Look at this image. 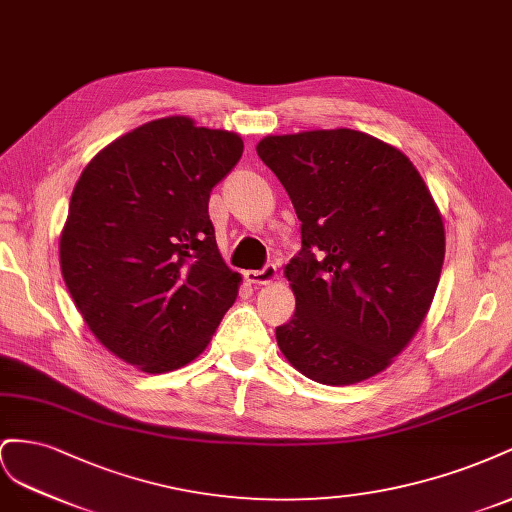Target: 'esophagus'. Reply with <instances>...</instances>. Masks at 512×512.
Segmentation results:
<instances>
[{
    "mask_svg": "<svg viewBox=\"0 0 512 512\" xmlns=\"http://www.w3.org/2000/svg\"><path fill=\"white\" fill-rule=\"evenodd\" d=\"M244 279L248 283H253V285H266V283L276 279V266L274 264H266L261 270H246L244 272Z\"/></svg>",
    "mask_w": 512,
    "mask_h": 512,
    "instance_id": "34e87169",
    "label": "esophagus"
}]
</instances>
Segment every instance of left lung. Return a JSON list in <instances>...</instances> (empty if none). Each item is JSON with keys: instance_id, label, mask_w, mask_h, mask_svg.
Wrapping results in <instances>:
<instances>
[{"instance_id": "left-lung-1", "label": "left lung", "mask_w": 512, "mask_h": 512, "mask_svg": "<svg viewBox=\"0 0 512 512\" xmlns=\"http://www.w3.org/2000/svg\"><path fill=\"white\" fill-rule=\"evenodd\" d=\"M257 154L300 221L285 276L296 311L276 328L313 382L347 386L384 371L425 319L444 264V223L403 152L358 130L266 137Z\"/></svg>"}]
</instances>
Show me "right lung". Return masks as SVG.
Wrapping results in <instances>:
<instances>
[{
  "label": "right lung",
  "instance_id": "add662e5",
  "mask_svg": "<svg viewBox=\"0 0 512 512\" xmlns=\"http://www.w3.org/2000/svg\"><path fill=\"white\" fill-rule=\"evenodd\" d=\"M242 150L238 135L173 115L107 145L72 191L66 287L94 337L145 373L197 358L238 296L208 201Z\"/></svg>",
  "mask_w": 512,
  "mask_h": 512
}]
</instances>
